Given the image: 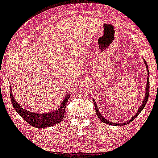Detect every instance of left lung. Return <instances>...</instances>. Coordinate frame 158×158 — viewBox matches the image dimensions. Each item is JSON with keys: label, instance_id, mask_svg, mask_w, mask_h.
I'll use <instances>...</instances> for the list:
<instances>
[{"label": "left lung", "instance_id": "obj_1", "mask_svg": "<svg viewBox=\"0 0 158 158\" xmlns=\"http://www.w3.org/2000/svg\"><path fill=\"white\" fill-rule=\"evenodd\" d=\"M144 62H145V65H146V67H147V71H148V77H147L146 91H145V99H144V100H143V102L142 103L141 106H140V107H139V110H138L137 113H136V114H135V115L134 116H133V117L131 118V119L128 121V122H127V123H112V122H110V121H107V120H106V119H105V118H104L103 117V116L100 114V113H99V110H98V106H97V104H96L95 101H94V99H93V102H94V106H95L96 114L98 115V118H99V119H100V121H102L103 123H106V124H109V125H114V126H123V125H127V124H128V123H129L131 122V121H132L133 120H134V118H136V116H138V115L140 113V111H141L143 110V108L145 107V106L146 105V103H147V102H148V97H149V92H150V83H149V71H148V69L147 64H146V62H145V60H144Z\"/></svg>", "mask_w": 158, "mask_h": 158}]
</instances>
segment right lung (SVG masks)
Here are the masks:
<instances>
[{
	"instance_id": "right-lung-1",
	"label": "right lung",
	"mask_w": 158,
	"mask_h": 158,
	"mask_svg": "<svg viewBox=\"0 0 158 158\" xmlns=\"http://www.w3.org/2000/svg\"><path fill=\"white\" fill-rule=\"evenodd\" d=\"M10 94L12 104H13L15 110L18 113V114L24 118L29 124L35 128H40L50 127L52 126L57 124L62 121L64 116L65 106H66L68 101L71 95V94H66V96L64 98V102L60 105L59 110L56 111L49 113L37 114L31 113L30 111L22 108L21 106L17 103L13 97V94L12 93L11 87H10Z\"/></svg>"
}]
</instances>
